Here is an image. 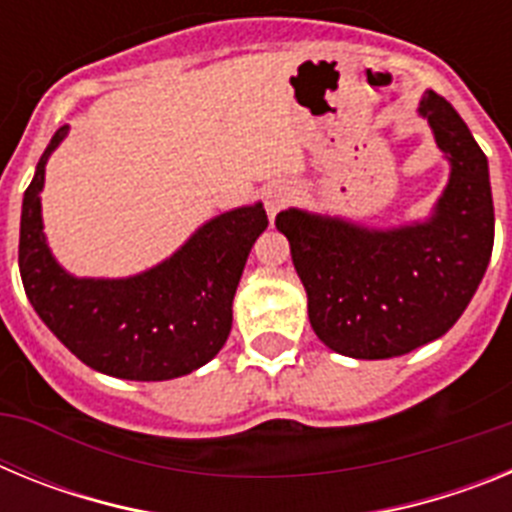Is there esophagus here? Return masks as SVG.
Wrapping results in <instances>:
<instances>
[{"label": "esophagus", "mask_w": 512, "mask_h": 512, "mask_svg": "<svg viewBox=\"0 0 512 512\" xmlns=\"http://www.w3.org/2000/svg\"><path fill=\"white\" fill-rule=\"evenodd\" d=\"M292 200H295V189H292V184L289 182H277L266 189L264 205H266V215H269L271 223L277 220L279 212L287 210V207L292 205Z\"/></svg>", "instance_id": "34e87169"}]
</instances>
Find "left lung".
I'll use <instances>...</instances> for the list:
<instances>
[{"instance_id":"left-lung-1","label":"left lung","mask_w":512,"mask_h":512,"mask_svg":"<svg viewBox=\"0 0 512 512\" xmlns=\"http://www.w3.org/2000/svg\"><path fill=\"white\" fill-rule=\"evenodd\" d=\"M418 115L449 161V182L425 220L372 228L300 207L277 215L315 336L351 359H392L441 338L490 264L495 210L487 156L459 112L431 89Z\"/></svg>"}]
</instances>
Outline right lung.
I'll use <instances>...</instances> for the list:
<instances>
[{
  "instance_id": "obj_1",
  "label": "right lung",
  "mask_w": 512,
  "mask_h": 512,
  "mask_svg": "<svg viewBox=\"0 0 512 512\" xmlns=\"http://www.w3.org/2000/svg\"><path fill=\"white\" fill-rule=\"evenodd\" d=\"M69 135L56 130L22 197L20 277L53 336L94 372L164 382L205 366L225 346L233 297L269 220L261 202L210 217L169 259L133 277H74L43 233L45 164Z\"/></svg>"
}]
</instances>
